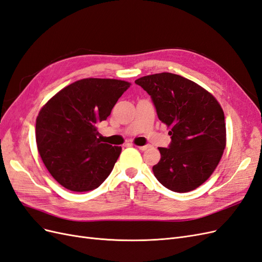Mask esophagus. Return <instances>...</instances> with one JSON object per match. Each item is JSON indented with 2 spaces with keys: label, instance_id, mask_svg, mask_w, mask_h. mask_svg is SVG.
Listing matches in <instances>:
<instances>
[{
  "label": "esophagus",
  "instance_id": "obj_1",
  "mask_svg": "<svg viewBox=\"0 0 262 262\" xmlns=\"http://www.w3.org/2000/svg\"><path fill=\"white\" fill-rule=\"evenodd\" d=\"M139 149H141V150H145V149H147L148 148V145H143V146H137Z\"/></svg>",
  "mask_w": 262,
  "mask_h": 262
}]
</instances>
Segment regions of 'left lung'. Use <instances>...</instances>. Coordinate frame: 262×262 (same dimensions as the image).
I'll list each match as a JSON object with an SVG mask.
<instances>
[{
	"instance_id": "8db88e82",
	"label": "left lung",
	"mask_w": 262,
	"mask_h": 262,
	"mask_svg": "<svg viewBox=\"0 0 262 262\" xmlns=\"http://www.w3.org/2000/svg\"><path fill=\"white\" fill-rule=\"evenodd\" d=\"M147 92L158 119L170 129L168 147H158L161 160L154 176L167 189L188 192L208 180L226 145L223 109L212 94L172 73H158L136 81Z\"/></svg>"
}]
</instances>
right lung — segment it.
<instances>
[{
  "label": "right lung",
  "instance_id": "right-lung-1",
  "mask_svg": "<svg viewBox=\"0 0 262 262\" xmlns=\"http://www.w3.org/2000/svg\"><path fill=\"white\" fill-rule=\"evenodd\" d=\"M130 85L113 78H83L55 94L39 112L38 152L61 186L90 191L110 175L121 147L101 143L97 124L106 120Z\"/></svg>",
  "mask_w": 262,
  "mask_h": 262
}]
</instances>
